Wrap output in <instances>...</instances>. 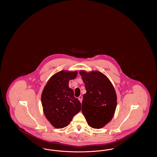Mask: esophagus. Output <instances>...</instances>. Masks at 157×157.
<instances>
[{
  "instance_id": "34e87169",
  "label": "esophagus",
  "mask_w": 157,
  "mask_h": 157,
  "mask_svg": "<svg viewBox=\"0 0 157 157\" xmlns=\"http://www.w3.org/2000/svg\"><path fill=\"white\" fill-rule=\"evenodd\" d=\"M82 99H83V97H82V95H80V96L78 97V99L81 102H82Z\"/></svg>"
}]
</instances>
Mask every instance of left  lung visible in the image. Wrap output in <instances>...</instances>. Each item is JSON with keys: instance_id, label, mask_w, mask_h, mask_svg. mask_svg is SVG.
Wrapping results in <instances>:
<instances>
[{"instance_id": "1", "label": "left lung", "mask_w": 157, "mask_h": 157, "mask_svg": "<svg viewBox=\"0 0 157 157\" xmlns=\"http://www.w3.org/2000/svg\"><path fill=\"white\" fill-rule=\"evenodd\" d=\"M86 93L83 96L82 112L88 124L99 129L112 120L117 106V95L109 79L98 71L79 72Z\"/></svg>"}]
</instances>
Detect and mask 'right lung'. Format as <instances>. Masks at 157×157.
<instances>
[{
  "label": "right lung",
  "mask_w": 157,
  "mask_h": 157,
  "mask_svg": "<svg viewBox=\"0 0 157 157\" xmlns=\"http://www.w3.org/2000/svg\"><path fill=\"white\" fill-rule=\"evenodd\" d=\"M77 72L62 71L53 75L43 90L41 101L46 118L56 128L67 126L81 109L80 101L69 88L70 79H75Z\"/></svg>",
  "instance_id": "right-lung-1"
}]
</instances>
